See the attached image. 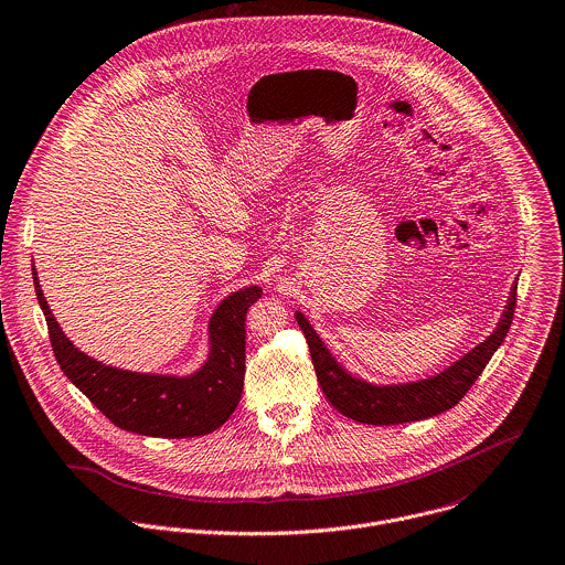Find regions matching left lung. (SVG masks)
<instances>
[{
	"instance_id": "1",
	"label": "left lung",
	"mask_w": 565,
	"mask_h": 565,
	"mask_svg": "<svg viewBox=\"0 0 565 565\" xmlns=\"http://www.w3.org/2000/svg\"><path fill=\"white\" fill-rule=\"evenodd\" d=\"M515 305L518 285H513L509 307L500 320V327L487 342H482L478 349H473L469 355H465L460 362H456L440 375L418 383L390 387H379L366 381L353 379L331 358V353L327 351L318 333L311 329V324L305 320V316L296 313V320L307 338L316 375L331 405L344 416L360 423L396 425L429 418L445 409H451L471 390V385L482 375L498 347L504 342L515 316Z\"/></svg>"
}]
</instances>
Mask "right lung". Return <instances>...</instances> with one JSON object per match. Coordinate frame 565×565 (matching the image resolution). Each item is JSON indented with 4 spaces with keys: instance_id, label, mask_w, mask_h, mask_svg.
Wrapping results in <instances>:
<instances>
[{
    "instance_id": "add662e5",
    "label": "right lung",
    "mask_w": 565,
    "mask_h": 565,
    "mask_svg": "<svg viewBox=\"0 0 565 565\" xmlns=\"http://www.w3.org/2000/svg\"><path fill=\"white\" fill-rule=\"evenodd\" d=\"M39 307L47 322L50 344L65 376L120 429L192 438L221 427L236 409L245 376V313L260 298V287L227 296L210 320L212 351L196 375H138L105 366L63 335L32 269Z\"/></svg>"
}]
</instances>
